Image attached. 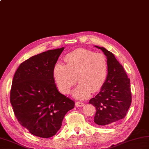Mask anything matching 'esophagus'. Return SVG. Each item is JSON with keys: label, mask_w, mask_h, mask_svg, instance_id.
<instances>
[{"label": "esophagus", "mask_w": 149, "mask_h": 149, "mask_svg": "<svg viewBox=\"0 0 149 149\" xmlns=\"http://www.w3.org/2000/svg\"><path fill=\"white\" fill-rule=\"evenodd\" d=\"M84 105V104L82 102H75V106L78 107H82Z\"/></svg>", "instance_id": "1"}]
</instances>
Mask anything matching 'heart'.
I'll use <instances>...</instances> for the list:
<instances>
[{
	"mask_svg": "<svg viewBox=\"0 0 149 149\" xmlns=\"http://www.w3.org/2000/svg\"><path fill=\"white\" fill-rule=\"evenodd\" d=\"M65 61V65L56 63L52 70L54 81L61 93L68 94L77 81L79 84L73 95L78 99H85L91 92L101 90L105 84L109 65L103 54L79 49L66 54Z\"/></svg>",
	"mask_w": 149,
	"mask_h": 149,
	"instance_id": "heart-1",
	"label": "heart"
}]
</instances>
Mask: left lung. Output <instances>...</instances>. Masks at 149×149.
Returning <instances> with one entry per match:
<instances>
[{
    "label": "left lung",
    "mask_w": 149,
    "mask_h": 149,
    "mask_svg": "<svg viewBox=\"0 0 149 149\" xmlns=\"http://www.w3.org/2000/svg\"><path fill=\"white\" fill-rule=\"evenodd\" d=\"M95 47L107 56L108 76L100 92L90 99L89 103L97 109L95 123L106 125L123 119L127 114L132 101L130 79L113 54L104 47Z\"/></svg>",
    "instance_id": "obj_1"
}]
</instances>
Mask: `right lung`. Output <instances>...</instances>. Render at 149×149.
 I'll use <instances>...</instances> for the list:
<instances>
[{"instance_id":"add662e5","label":"right lung","mask_w":149,"mask_h":149,"mask_svg":"<svg viewBox=\"0 0 149 149\" xmlns=\"http://www.w3.org/2000/svg\"><path fill=\"white\" fill-rule=\"evenodd\" d=\"M49 50L22 63L14 75L10 102L16 118L31 134L40 138L54 136L74 102L59 93L52 70L64 50Z\"/></svg>"}]
</instances>
